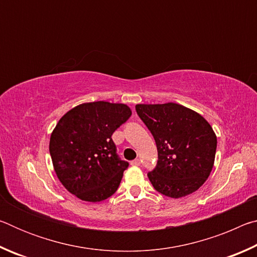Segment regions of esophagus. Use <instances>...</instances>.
<instances>
[{
  "label": "esophagus",
  "mask_w": 257,
  "mask_h": 257,
  "mask_svg": "<svg viewBox=\"0 0 257 257\" xmlns=\"http://www.w3.org/2000/svg\"><path fill=\"white\" fill-rule=\"evenodd\" d=\"M130 164H132V165H139V164H141V160L135 159L134 161H132V162H130Z\"/></svg>",
  "instance_id": "34e87169"
}]
</instances>
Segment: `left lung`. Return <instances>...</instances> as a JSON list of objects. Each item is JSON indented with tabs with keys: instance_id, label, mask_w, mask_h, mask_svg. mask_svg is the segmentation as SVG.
I'll return each instance as SVG.
<instances>
[{
	"instance_id": "1",
	"label": "left lung",
	"mask_w": 257,
	"mask_h": 257,
	"mask_svg": "<svg viewBox=\"0 0 257 257\" xmlns=\"http://www.w3.org/2000/svg\"><path fill=\"white\" fill-rule=\"evenodd\" d=\"M136 111L158 147V164L147 175L151 184L171 198L196 191L214 164L216 135L211 124L199 113L172 102L137 104Z\"/></svg>"
}]
</instances>
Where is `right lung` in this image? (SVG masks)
<instances>
[{
	"instance_id": "right-lung-1",
	"label": "right lung",
	"mask_w": 257,
	"mask_h": 257,
	"mask_svg": "<svg viewBox=\"0 0 257 257\" xmlns=\"http://www.w3.org/2000/svg\"><path fill=\"white\" fill-rule=\"evenodd\" d=\"M132 115L123 103H82L69 110L50 138L56 177L85 202H101L115 193L128 168L115 153L112 134Z\"/></svg>"
}]
</instances>
